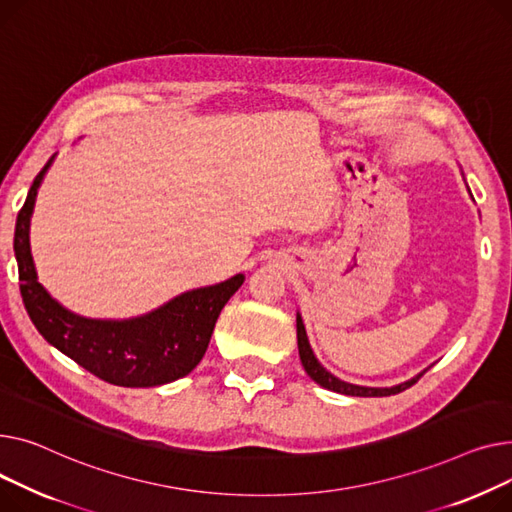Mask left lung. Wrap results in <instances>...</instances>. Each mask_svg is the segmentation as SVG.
I'll list each match as a JSON object with an SVG mask.
<instances>
[{"label":"left lung","instance_id":"left-lung-1","mask_svg":"<svg viewBox=\"0 0 512 512\" xmlns=\"http://www.w3.org/2000/svg\"><path fill=\"white\" fill-rule=\"evenodd\" d=\"M297 347H299V359H302V366L304 370L308 372V376L328 388V390H335V393H341V395H351V397H388V395H397V393H403L405 388L413 386L419 378L424 376V372L403 382V384H397L393 388H370V386H357V384H349V382H343L339 380L337 376H333L330 372H326L320 364L318 359L314 357L312 349H310V343H308V337H306V328H304V322L302 318L297 316Z\"/></svg>","mask_w":512,"mask_h":512}]
</instances>
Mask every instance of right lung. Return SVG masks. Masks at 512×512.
<instances>
[{
  "label": "right lung",
  "mask_w": 512,
  "mask_h": 512,
  "mask_svg": "<svg viewBox=\"0 0 512 512\" xmlns=\"http://www.w3.org/2000/svg\"><path fill=\"white\" fill-rule=\"evenodd\" d=\"M53 157L30 186L14 233L20 295L30 320L47 343L109 384L159 386L190 374L204 357L217 318L229 297L242 287L244 275L182 293L163 308L134 320H90L68 312L37 283L28 246L30 213Z\"/></svg>",
  "instance_id": "add662e5"
}]
</instances>
